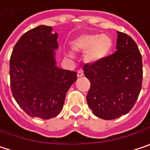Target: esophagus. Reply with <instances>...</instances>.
<instances>
[{"label": "esophagus", "instance_id": "obj_1", "mask_svg": "<svg viewBox=\"0 0 150 150\" xmlns=\"http://www.w3.org/2000/svg\"><path fill=\"white\" fill-rule=\"evenodd\" d=\"M78 77L79 78H80V77H83V70H79L78 71Z\"/></svg>", "mask_w": 150, "mask_h": 150}]
</instances>
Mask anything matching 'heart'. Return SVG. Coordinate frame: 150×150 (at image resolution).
<instances>
[{
    "label": "heart",
    "mask_w": 150,
    "mask_h": 150,
    "mask_svg": "<svg viewBox=\"0 0 150 150\" xmlns=\"http://www.w3.org/2000/svg\"><path fill=\"white\" fill-rule=\"evenodd\" d=\"M112 44V38L107 34H83L71 42V48L75 53H84L86 63L95 64L108 55Z\"/></svg>",
    "instance_id": "b5f03b06"
}]
</instances>
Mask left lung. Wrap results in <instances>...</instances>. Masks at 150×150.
I'll return each instance as SVG.
<instances>
[{"label":"left lung","mask_w":150,"mask_h":150,"mask_svg":"<svg viewBox=\"0 0 150 150\" xmlns=\"http://www.w3.org/2000/svg\"><path fill=\"white\" fill-rule=\"evenodd\" d=\"M117 51L95 64L83 67L91 82L86 100L93 113L114 120L133 108L142 88V55L134 40L117 31Z\"/></svg>","instance_id":"left-lung-1"}]
</instances>
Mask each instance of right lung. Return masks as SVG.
Wrapping results in <instances>:
<instances>
[{"label":"right lung","instance_id":"1","mask_svg":"<svg viewBox=\"0 0 150 150\" xmlns=\"http://www.w3.org/2000/svg\"><path fill=\"white\" fill-rule=\"evenodd\" d=\"M39 25L17 42L10 59V83L18 106L30 117L49 120L63 108L77 72L56 66L57 33Z\"/></svg>","mask_w":150,"mask_h":150}]
</instances>
